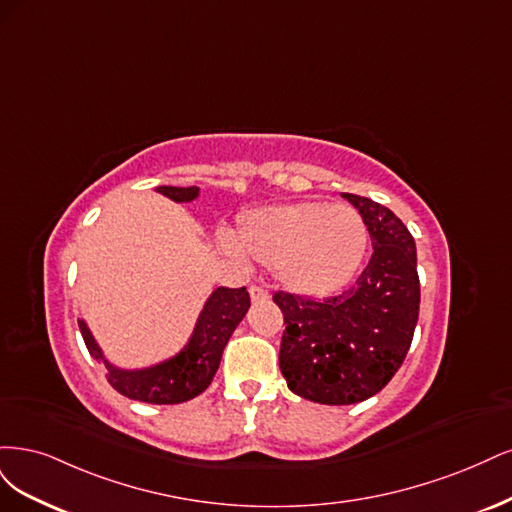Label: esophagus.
I'll list each match as a JSON object with an SVG mask.
<instances>
[{
	"mask_svg": "<svg viewBox=\"0 0 512 512\" xmlns=\"http://www.w3.org/2000/svg\"><path fill=\"white\" fill-rule=\"evenodd\" d=\"M249 293H251V300L253 302H266L270 295H268V291L263 289V287H257V285H253L251 289H249Z\"/></svg>",
	"mask_w": 512,
	"mask_h": 512,
	"instance_id": "obj_1",
	"label": "esophagus"
}]
</instances>
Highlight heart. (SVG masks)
Instances as JSON below:
<instances>
[{"label":"heart","instance_id":"obj_1","mask_svg":"<svg viewBox=\"0 0 512 512\" xmlns=\"http://www.w3.org/2000/svg\"><path fill=\"white\" fill-rule=\"evenodd\" d=\"M238 249L272 268L285 289L325 298L351 283L368 249V227L351 204L300 200L242 212Z\"/></svg>","mask_w":512,"mask_h":512}]
</instances>
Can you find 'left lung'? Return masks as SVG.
I'll use <instances>...</instances> for the list:
<instances>
[{
	"mask_svg": "<svg viewBox=\"0 0 512 512\" xmlns=\"http://www.w3.org/2000/svg\"><path fill=\"white\" fill-rule=\"evenodd\" d=\"M361 217L374 253L357 283L315 302L278 291L285 332L278 364L287 387L304 400L346 406L372 398L400 370L419 319L415 238L370 197L342 193Z\"/></svg>",
	"mask_w": 512,
	"mask_h": 512,
	"instance_id": "obj_1",
	"label": "left lung"
}]
</instances>
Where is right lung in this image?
Returning a JSON list of instances; mask_svg holds the SVG:
<instances>
[{
	"instance_id": "1",
	"label": "right lung",
	"mask_w": 512,
	"mask_h": 512,
	"mask_svg": "<svg viewBox=\"0 0 512 512\" xmlns=\"http://www.w3.org/2000/svg\"><path fill=\"white\" fill-rule=\"evenodd\" d=\"M157 191L178 204L193 202L200 195L197 187L161 185ZM249 306L251 298L246 287L214 289L204 304V310L200 312V319H197L185 349L161 361V364L140 370H123L112 366L100 346H97L87 323L78 319V327L89 353L97 361H104L108 383L121 395L146 404H180L200 395L212 383V376L219 370L225 344L232 338L234 329L244 319Z\"/></svg>"
}]
</instances>
